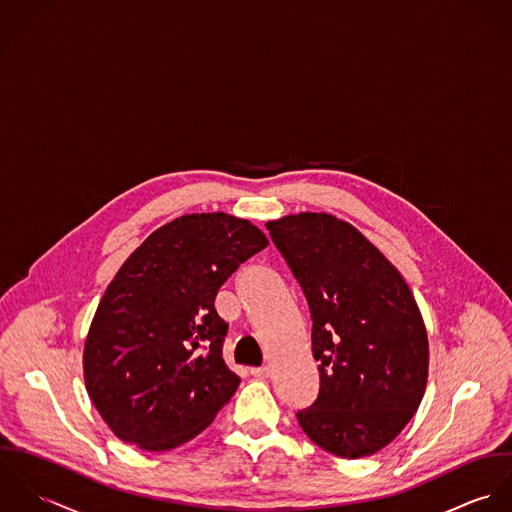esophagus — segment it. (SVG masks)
<instances>
[{"mask_svg":"<svg viewBox=\"0 0 512 512\" xmlns=\"http://www.w3.org/2000/svg\"><path fill=\"white\" fill-rule=\"evenodd\" d=\"M269 374H271V370H269L267 366L251 368V376H253V378H257V380H265V378H269Z\"/></svg>","mask_w":512,"mask_h":512,"instance_id":"1","label":"esophagus"}]
</instances>
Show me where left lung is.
<instances>
[{
  "label": "left lung",
  "instance_id": "obj_1",
  "mask_svg": "<svg viewBox=\"0 0 512 512\" xmlns=\"http://www.w3.org/2000/svg\"><path fill=\"white\" fill-rule=\"evenodd\" d=\"M301 285L320 388L297 411L308 439L358 459L386 447L419 408L427 332L398 269L350 223L299 213L267 223Z\"/></svg>",
  "mask_w": 512,
  "mask_h": 512
}]
</instances>
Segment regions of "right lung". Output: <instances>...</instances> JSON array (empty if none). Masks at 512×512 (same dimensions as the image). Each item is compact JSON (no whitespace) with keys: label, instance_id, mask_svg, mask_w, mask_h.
Masks as SVG:
<instances>
[{"label":"right lung","instance_id":"add662e5","mask_svg":"<svg viewBox=\"0 0 512 512\" xmlns=\"http://www.w3.org/2000/svg\"><path fill=\"white\" fill-rule=\"evenodd\" d=\"M267 237L227 213L182 215L154 231L104 293L85 344L87 392L124 443L174 449L239 386L223 362L219 287Z\"/></svg>","mask_w":512,"mask_h":512}]
</instances>
